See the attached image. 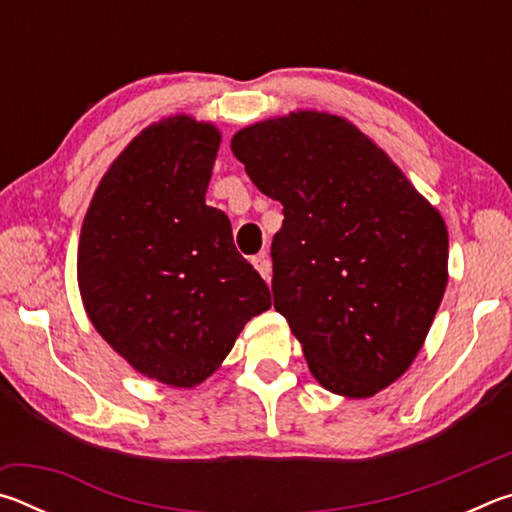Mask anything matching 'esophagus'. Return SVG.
Masks as SVG:
<instances>
[{"mask_svg": "<svg viewBox=\"0 0 512 512\" xmlns=\"http://www.w3.org/2000/svg\"><path fill=\"white\" fill-rule=\"evenodd\" d=\"M253 266L257 268V273L264 277V280L268 282L271 280V273H273V266H271V259H268L266 253H259L257 257H253Z\"/></svg>", "mask_w": 512, "mask_h": 512, "instance_id": "obj_1", "label": "esophagus"}]
</instances>
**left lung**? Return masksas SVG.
<instances>
[{
  "label": "left lung",
  "instance_id": "1",
  "mask_svg": "<svg viewBox=\"0 0 512 512\" xmlns=\"http://www.w3.org/2000/svg\"><path fill=\"white\" fill-rule=\"evenodd\" d=\"M232 153L282 203L273 305L318 384L370 397L418 357L447 287V228L348 119L298 110L246 126Z\"/></svg>",
  "mask_w": 512,
  "mask_h": 512
}]
</instances>
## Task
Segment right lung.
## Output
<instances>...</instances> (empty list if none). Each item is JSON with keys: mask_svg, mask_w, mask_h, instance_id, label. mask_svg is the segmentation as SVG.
Instances as JSON below:
<instances>
[{"mask_svg": "<svg viewBox=\"0 0 512 512\" xmlns=\"http://www.w3.org/2000/svg\"><path fill=\"white\" fill-rule=\"evenodd\" d=\"M221 133L162 119L110 164L83 219L79 289L97 332L142 375L194 388L221 366L271 291L205 205Z\"/></svg>", "mask_w": 512, "mask_h": 512, "instance_id": "1", "label": "right lung"}]
</instances>
